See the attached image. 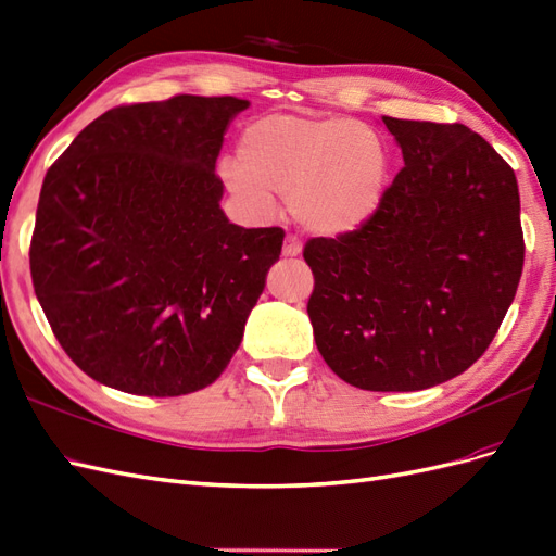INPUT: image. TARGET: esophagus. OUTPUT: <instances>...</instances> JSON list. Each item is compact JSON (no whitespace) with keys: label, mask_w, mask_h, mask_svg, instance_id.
<instances>
[{"label":"esophagus","mask_w":556,"mask_h":556,"mask_svg":"<svg viewBox=\"0 0 556 556\" xmlns=\"http://www.w3.org/2000/svg\"><path fill=\"white\" fill-rule=\"evenodd\" d=\"M301 252V241L296 237H288L282 243V255L285 257H296Z\"/></svg>","instance_id":"1"}]
</instances>
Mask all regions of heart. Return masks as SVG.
Instances as JSON below:
<instances>
[{"mask_svg": "<svg viewBox=\"0 0 556 556\" xmlns=\"http://www.w3.org/2000/svg\"><path fill=\"white\" fill-rule=\"evenodd\" d=\"M387 172L378 134L343 115H264L241 134L239 162L223 164V178L243 211L266 217L276 194L288 197L294 220L319 237L364 225L384 194Z\"/></svg>", "mask_w": 556, "mask_h": 556, "instance_id": "b5f03b06", "label": "heart"}]
</instances>
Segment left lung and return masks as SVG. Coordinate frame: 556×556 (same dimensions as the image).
<instances>
[{
	"instance_id": "1",
	"label": "left lung",
	"mask_w": 556,
	"mask_h": 556,
	"mask_svg": "<svg viewBox=\"0 0 556 556\" xmlns=\"http://www.w3.org/2000/svg\"><path fill=\"white\" fill-rule=\"evenodd\" d=\"M403 169L355 231L311 239L319 355L371 392L441 384L482 357L525 266L510 164L459 123L382 117Z\"/></svg>"
}]
</instances>
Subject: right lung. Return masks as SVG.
<instances>
[{
  "instance_id": "1",
  "label": "right lung",
  "mask_w": 556,
  "mask_h": 556,
  "mask_svg": "<svg viewBox=\"0 0 556 556\" xmlns=\"http://www.w3.org/2000/svg\"><path fill=\"white\" fill-rule=\"evenodd\" d=\"M237 97L176 94L99 115L50 164L31 282L62 350L97 382L180 396L220 378L278 257L243 229L215 174Z\"/></svg>"
}]
</instances>
